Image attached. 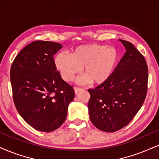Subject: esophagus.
<instances>
[{"label":"esophagus","instance_id":"1","mask_svg":"<svg viewBox=\"0 0 159 159\" xmlns=\"http://www.w3.org/2000/svg\"><path fill=\"white\" fill-rule=\"evenodd\" d=\"M82 89H80V88H74V92H75V93L76 94V93H79L80 91H82Z\"/></svg>","mask_w":159,"mask_h":159}]
</instances>
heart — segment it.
<instances>
[{
    "instance_id": "heart-1",
    "label": "heart",
    "mask_w": 159,
    "mask_h": 159,
    "mask_svg": "<svg viewBox=\"0 0 159 159\" xmlns=\"http://www.w3.org/2000/svg\"><path fill=\"white\" fill-rule=\"evenodd\" d=\"M119 60V52L113 46L102 44L82 45L69 54L60 52L54 57V64L65 81L70 82L80 74H85L81 83L91 82L100 85L112 75Z\"/></svg>"
}]
</instances>
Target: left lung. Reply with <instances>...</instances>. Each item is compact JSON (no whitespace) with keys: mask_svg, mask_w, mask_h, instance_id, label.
Instances as JSON below:
<instances>
[{"mask_svg":"<svg viewBox=\"0 0 159 159\" xmlns=\"http://www.w3.org/2000/svg\"><path fill=\"white\" fill-rule=\"evenodd\" d=\"M126 52L111 77L89 89L90 119L102 131L112 133L130 122L148 91V68L144 56L128 41L120 40Z\"/></svg>","mask_w":159,"mask_h":159,"instance_id":"1","label":"left lung"}]
</instances>
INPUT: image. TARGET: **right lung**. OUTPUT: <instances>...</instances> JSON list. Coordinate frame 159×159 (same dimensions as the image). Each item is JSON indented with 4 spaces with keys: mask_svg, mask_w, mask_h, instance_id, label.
Returning <instances> with one entry per match:
<instances>
[{
    "mask_svg": "<svg viewBox=\"0 0 159 159\" xmlns=\"http://www.w3.org/2000/svg\"><path fill=\"white\" fill-rule=\"evenodd\" d=\"M58 43L37 40L25 46L11 65L10 80L17 111L39 131L52 132L63 124L74 98L72 86L62 79L54 55Z\"/></svg>",
    "mask_w": 159,
    "mask_h": 159,
    "instance_id": "add662e5",
    "label": "right lung"
}]
</instances>
